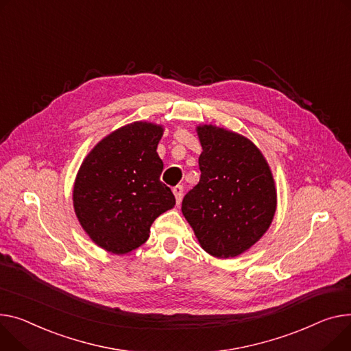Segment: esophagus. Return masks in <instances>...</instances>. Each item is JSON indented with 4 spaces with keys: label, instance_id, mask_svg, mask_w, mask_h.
Listing matches in <instances>:
<instances>
[{
    "label": "esophagus",
    "instance_id": "esophagus-1",
    "mask_svg": "<svg viewBox=\"0 0 351 351\" xmlns=\"http://www.w3.org/2000/svg\"><path fill=\"white\" fill-rule=\"evenodd\" d=\"M173 191V195H175V197H176V202H178V204L182 202V197H183V186L182 184H178V186H175V188L172 189Z\"/></svg>",
    "mask_w": 351,
    "mask_h": 351
}]
</instances>
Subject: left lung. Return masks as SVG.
Here are the masks:
<instances>
[{
  "label": "left lung",
  "instance_id": "1",
  "mask_svg": "<svg viewBox=\"0 0 351 351\" xmlns=\"http://www.w3.org/2000/svg\"><path fill=\"white\" fill-rule=\"evenodd\" d=\"M200 180L182 202V213L202 248L217 258L237 256L272 223L276 189L268 163L248 138L199 125Z\"/></svg>",
  "mask_w": 351,
  "mask_h": 351
}]
</instances>
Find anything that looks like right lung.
I'll use <instances>...</instances> for the list:
<instances>
[{
  "mask_svg": "<svg viewBox=\"0 0 351 351\" xmlns=\"http://www.w3.org/2000/svg\"><path fill=\"white\" fill-rule=\"evenodd\" d=\"M162 134V125L144 121L121 127L90 151L77 172L76 216L88 237L112 254L143 245L154 220L176 203L159 179Z\"/></svg>",
  "mask_w": 351,
  "mask_h": 351,
  "instance_id": "1",
  "label": "right lung"
}]
</instances>
